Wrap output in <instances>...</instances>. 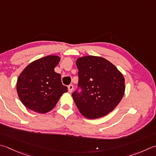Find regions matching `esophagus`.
I'll use <instances>...</instances> for the list:
<instances>
[{
	"label": "esophagus",
	"mask_w": 156,
	"mask_h": 156,
	"mask_svg": "<svg viewBox=\"0 0 156 156\" xmlns=\"http://www.w3.org/2000/svg\"><path fill=\"white\" fill-rule=\"evenodd\" d=\"M73 89H74V87H73V85H72V84L69 85V87H68V92H69V93H72Z\"/></svg>",
	"instance_id": "34e87169"
}]
</instances>
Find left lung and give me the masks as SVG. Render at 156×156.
<instances>
[{"label":"left lung","mask_w":156,"mask_h":156,"mask_svg":"<svg viewBox=\"0 0 156 156\" xmlns=\"http://www.w3.org/2000/svg\"><path fill=\"white\" fill-rule=\"evenodd\" d=\"M76 63L82 92L75 91L72 97L79 112L88 119L108 115L124 96L123 74L114 64L101 57H81L76 59Z\"/></svg>","instance_id":"8db88e82"}]
</instances>
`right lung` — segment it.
Wrapping results in <instances>:
<instances>
[{
  "mask_svg": "<svg viewBox=\"0 0 156 156\" xmlns=\"http://www.w3.org/2000/svg\"><path fill=\"white\" fill-rule=\"evenodd\" d=\"M61 59L47 55L34 61L24 69L17 81L18 97L27 109L40 114L52 110L63 93L68 92L55 68Z\"/></svg>",
  "mask_w": 156,
  "mask_h": 156,
  "instance_id": "1",
  "label": "right lung"
}]
</instances>
